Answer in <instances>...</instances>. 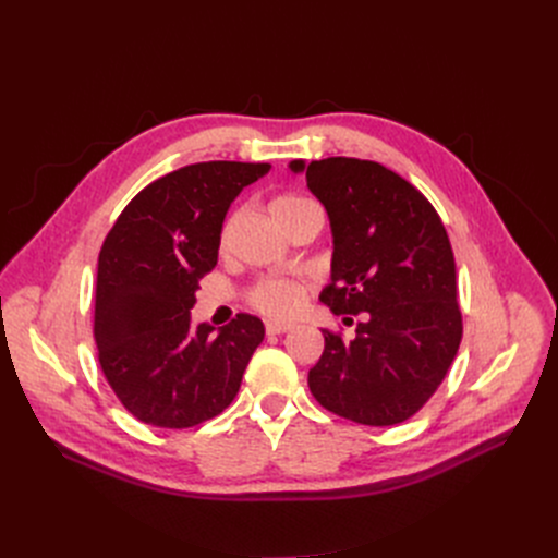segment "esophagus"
Returning <instances> with one entry per match:
<instances>
[{"label": "esophagus", "instance_id": "1", "mask_svg": "<svg viewBox=\"0 0 558 558\" xmlns=\"http://www.w3.org/2000/svg\"><path fill=\"white\" fill-rule=\"evenodd\" d=\"M290 329H293V325H290V323H268V325H265V333H268V336H281Z\"/></svg>", "mask_w": 558, "mask_h": 558}]
</instances>
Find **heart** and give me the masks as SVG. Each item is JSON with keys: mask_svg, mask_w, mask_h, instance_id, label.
<instances>
[{"mask_svg": "<svg viewBox=\"0 0 558 558\" xmlns=\"http://www.w3.org/2000/svg\"><path fill=\"white\" fill-rule=\"evenodd\" d=\"M313 206V202H308L306 197L293 195V193H283L277 195L270 202V210L272 218L286 229V225L298 218L304 208ZM233 225H235V216H229L222 231H220V250L225 252L231 243V233H233ZM308 293V286L300 279L293 277H265L258 279L247 293V302L270 317H288L300 311V306L304 304Z\"/></svg>", "mask_w": 558, "mask_h": 558, "instance_id": "b5f03b06", "label": "heart"}]
</instances>
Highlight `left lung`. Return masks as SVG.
I'll return each instance as SVG.
<instances>
[{
	"instance_id": "left-lung-1",
	"label": "left lung",
	"mask_w": 558,
	"mask_h": 558,
	"mask_svg": "<svg viewBox=\"0 0 558 558\" xmlns=\"http://www.w3.org/2000/svg\"><path fill=\"white\" fill-rule=\"evenodd\" d=\"M290 168L306 172L331 220V283L320 302L344 320L363 317L352 340L323 329L308 388L340 417L400 424L429 402L463 338L445 225L415 185L381 163L329 156Z\"/></svg>"
}]
</instances>
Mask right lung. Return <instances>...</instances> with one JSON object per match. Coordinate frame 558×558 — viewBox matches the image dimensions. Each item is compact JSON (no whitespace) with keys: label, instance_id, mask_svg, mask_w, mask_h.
<instances>
[{"label":"right lung","instance_id":"obj_1","mask_svg":"<svg viewBox=\"0 0 558 558\" xmlns=\"http://www.w3.org/2000/svg\"><path fill=\"white\" fill-rule=\"evenodd\" d=\"M270 163L185 166L131 199L97 260L95 342L101 373L122 407L145 424L191 429L238 395L265 329L238 313L229 325L191 323L195 290L216 268L231 202Z\"/></svg>","mask_w":558,"mask_h":558}]
</instances>
